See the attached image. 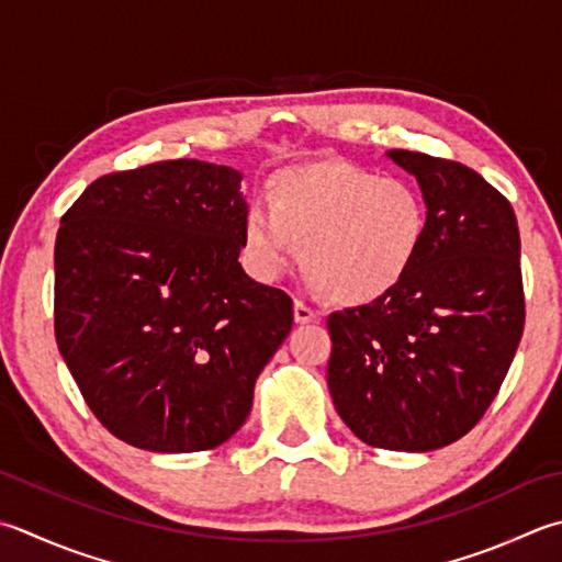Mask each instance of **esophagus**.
Instances as JSON below:
<instances>
[{"mask_svg":"<svg viewBox=\"0 0 562 562\" xmlns=\"http://www.w3.org/2000/svg\"><path fill=\"white\" fill-rule=\"evenodd\" d=\"M314 318H316V312L310 304H304L300 300L294 302V322L296 324H310V322H314Z\"/></svg>","mask_w":562,"mask_h":562,"instance_id":"1","label":"esophagus"}]
</instances>
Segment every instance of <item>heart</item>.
<instances>
[{
  "label": "heart",
  "instance_id": "1",
  "mask_svg": "<svg viewBox=\"0 0 562 562\" xmlns=\"http://www.w3.org/2000/svg\"><path fill=\"white\" fill-rule=\"evenodd\" d=\"M428 206L412 182L326 160L280 170L268 204L244 214V256L274 280L300 256L314 288L338 304H370L394 292L422 256Z\"/></svg>",
  "mask_w": 562,
  "mask_h": 562
}]
</instances>
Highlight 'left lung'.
Segmentation results:
<instances>
[{
	"mask_svg": "<svg viewBox=\"0 0 562 562\" xmlns=\"http://www.w3.org/2000/svg\"><path fill=\"white\" fill-rule=\"evenodd\" d=\"M387 156L422 187L426 244L397 290L328 316L326 380L360 441L426 453L463 438L507 378L526 318L521 240L512 204L475 170Z\"/></svg>",
	"mask_w": 562,
	"mask_h": 562,
	"instance_id": "1",
	"label": "left lung"
}]
</instances>
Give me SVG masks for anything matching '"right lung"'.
<instances>
[{"instance_id": "1", "label": "right lung", "mask_w": 562, "mask_h": 562, "mask_svg": "<svg viewBox=\"0 0 562 562\" xmlns=\"http://www.w3.org/2000/svg\"><path fill=\"white\" fill-rule=\"evenodd\" d=\"M244 175L165 160L94 180L55 238V340L106 431L153 453L222 446L248 419L292 300L238 262Z\"/></svg>"}]
</instances>
